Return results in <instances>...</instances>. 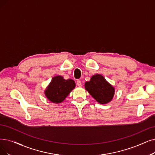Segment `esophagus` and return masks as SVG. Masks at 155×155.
Masks as SVG:
<instances>
[{
  "label": "esophagus",
  "instance_id": "esophagus-1",
  "mask_svg": "<svg viewBox=\"0 0 155 155\" xmlns=\"http://www.w3.org/2000/svg\"><path fill=\"white\" fill-rule=\"evenodd\" d=\"M77 85L79 86V87H81V86H82V83H81V81H80V80H78L77 81Z\"/></svg>",
  "mask_w": 155,
  "mask_h": 155
}]
</instances>
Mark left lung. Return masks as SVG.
<instances>
[{
	"instance_id": "8db88e82",
	"label": "left lung",
	"mask_w": 155,
	"mask_h": 155,
	"mask_svg": "<svg viewBox=\"0 0 155 155\" xmlns=\"http://www.w3.org/2000/svg\"><path fill=\"white\" fill-rule=\"evenodd\" d=\"M84 87L98 102L102 104L109 102L114 96V88L100 74L93 76L90 81L85 83Z\"/></svg>"
}]
</instances>
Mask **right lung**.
Returning a JSON list of instances; mask_svg holds the SVG:
<instances>
[{
    "label": "right lung",
    "instance_id": "1",
    "mask_svg": "<svg viewBox=\"0 0 155 155\" xmlns=\"http://www.w3.org/2000/svg\"><path fill=\"white\" fill-rule=\"evenodd\" d=\"M75 83L71 79H64L61 76H55L45 91L46 97L54 103L62 102L75 88Z\"/></svg>",
    "mask_w": 155,
    "mask_h": 155
}]
</instances>
